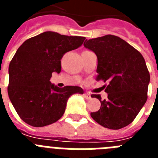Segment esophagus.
Masks as SVG:
<instances>
[{"mask_svg":"<svg viewBox=\"0 0 158 158\" xmlns=\"http://www.w3.org/2000/svg\"><path fill=\"white\" fill-rule=\"evenodd\" d=\"M84 96H85V98H86V99L91 98V95H90V93H84Z\"/></svg>","mask_w":158,"mask_h":158,"instance_id":"1","label":"esophagus"}]
</instances>
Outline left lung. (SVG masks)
<instances>
[{"mask_svg": "<svg viewBox=\"0 0 158 158\" xmlns=\"http://www.w3.org/2000/svg\"><path fill=\"white\" fill-rule=\"evenodd\" d=\"M86 48L97 56L96 81L104 85L107 98L93 94L101 103L92 118L108 129L118 130L133 122L147 100L150 73L141 53L118 36L107 35L86 40Z\"/></svg>", "mask_w": 158, "mask_h": 158, "instance_id": "8db88e82", "label": "left lung"}]
</instances>
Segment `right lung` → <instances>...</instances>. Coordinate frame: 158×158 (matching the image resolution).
<instances>
[{
  "label": "right lung",
  "instance_id": "right-lung-1",
  "mask_svg": "<svg viewBox=\"0 0 158 158\" xmlns=\"http://www.w3.org/2000/svg\"><path fill=\"white\" fill-rule=\"evenodd\" d=\"M85 38L46 31L27 40L18 48L9 67L8 97L19 116L32 127L57 122L66 102L78 86L58 88L51 83L52 73L61 72V59L68 51L82 45Z\"/></svg>",
  "mask_w": 158,
  "mask_h": 158
}]
</instances>
